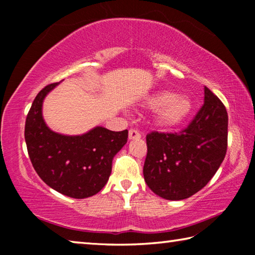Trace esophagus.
<instances>
[{"label": "esophagus", "instance_id": "34e87169", "mask_svg": "<svg viewBox=\"0 0 255 255\" xmlns=\"http://www.w3.org/2000/svg\"><path fill=\"white\" fill-rule=\"evenodd\" d=\"M128 137H129V139H130V140H132V139H139L140 133L138 132L137 130H135V129H130V130H129Z\"/></svg>", "mask_w": 255, "mask_h": 255}]
</instances>
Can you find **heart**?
<instances>
[{
	"instance_id": "b5f03b06",
	"label": "heart",
	"mask_w": 255,
	"mask_h": 255,
	"mask_svg": "<svg viewBox=\"0 0 255 255\" xmlns=\"http://www.w3.org/2000/svg\"><path fill=\"white\" fill-rule=\"evenodd\" d=\"M146 106L156 109L155 120L163 128H174L187 120L193 110L191 99L174 96L170 91H157L146 99Z\"/></svg>"
}]
</instances>
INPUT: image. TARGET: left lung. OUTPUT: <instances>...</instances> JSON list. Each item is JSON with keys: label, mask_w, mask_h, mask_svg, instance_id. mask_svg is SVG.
I'll use <instances>...</instances> for the list:
<instances>
[{"label": "left lung", "mask_w": 255, "mask_h": 255, "mask_svg": "<svg viewBox=\"0 0 255 255\" xmlns=\"http://www.w3.org/2000/svg\"><path fill=\"white\" fill-rule=\"evenodd\" d=\"M204 106L182 131L146 136L144 179L167 200H183L209 182L226 155L228 116L223 102L205 86Z\"/></svg>", "instance_id": "obj_1"}]
</instances>
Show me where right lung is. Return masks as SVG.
Instances as JSON below:
<instances>
[{
    "mask_svg": "<svg viewBox=\"0 0 255 255\" xmlns=\"http://www.w3.org/2000/svg\"><path fill=\"white\" fill-rule=\"evenodd\" d=\"M58 83L37 94L25 120L24 138L30 161L40 179L64 196L92 197L109 180L115 155L127 143L128 130L97 126L82 135H63L47 126L42 103Z\"/></svg>",
    "mask_w": 255,
    "mask_h": 255,
    "instance_id": "1",
    "label": "right lung"
}]
</instances>
